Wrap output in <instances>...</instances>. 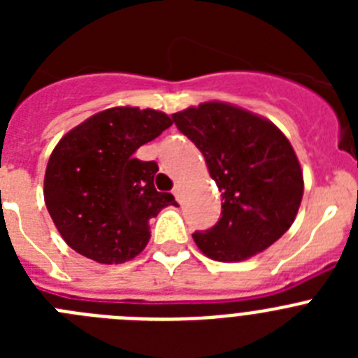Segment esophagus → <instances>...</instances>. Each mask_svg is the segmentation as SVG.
<instances>
[{"label": "esophagus", "mask_w": 358, "mask_h": 358, "mask_svg": "<svg viewBox=\"0 0 358 358\" xmlns=\"http://www.w3.org/2000/svg\"><path fill=\"white\" fill-rule=\"evenodd\" d=\"M172 194L176 195V199H177V201L181 202V194H182V188H181V185H176V186H173Z\"/></svg>", "instance_id": "1"}]
</instances>
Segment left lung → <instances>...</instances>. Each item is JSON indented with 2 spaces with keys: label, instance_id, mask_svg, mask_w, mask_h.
Returning a JSON list of instances; mask_svg holds the SVG:
<instances>
[{
  "label": "left lung",
  "instance_id": "1",
  "mask_svg": "<svg viewBox=\"0 0 358 358\" xmlns=\"http://www.w3.org/2000/svg\"><path fill=\"white\" fill-rule=\"evenodd\" d=\"M202 152L222 192V217L194 240L208 258L242 262L273 245L296 218L303 172L292 145L273 122L224 102L172 115Z\"/></svg>",
  "mask_w": 358,
  "mask_h": 358
}]
</instances>
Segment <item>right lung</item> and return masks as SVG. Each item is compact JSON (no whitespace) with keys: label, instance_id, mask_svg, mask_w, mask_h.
Returning <instances> with one entry per match:
<instances>
[{"label":"right lung","instance_id":"obj_1","mask_svg":"<svg viewBox=\"0 0 358 358\" xmlns=\"http://www.w3.org/2000/svg\"><path fill=\"white\" fill-rule=\"evenodd\" d=\"M172 125L154 109L110 107L68 132L50 156L44 202L64 242L98 264H123L150 238L148 220L176 204L157 192L156 161L134 152Z\"/></svg>","mask_w":358,"mask_h":358}]
</instances>
